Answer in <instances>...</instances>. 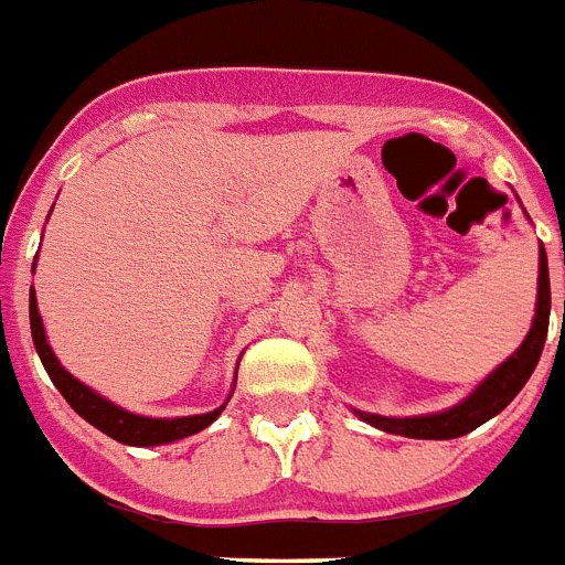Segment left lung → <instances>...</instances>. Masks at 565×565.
<instances>
[{
	"label": "left lung",
	"instance_id": "1",
	"mask_svg": "<svg viewBox=\"0 0 565 565\" xmlns=\"http://www.w3.org/2000/svg\"><path fill=\"white\" fill-rule=\"evenodd\" d=\"M550 308H552V291H550V266H546V252L541 243V274H537V308L532 328L526 333L524 344L510 355L501 366H495L482 384L476 386L462 403L445 408L437 414H420V417H381V414L359 412L361 420L370 426L381 428L386 434H401V437L412 439H454L462 434L473 431L490 417L504 412L510 401L524 390L530 375L535 372L537 359L546 344V330H550Z\"/></svg>",
	"mask_w": 565,
	"mask_h": 565
}]
</instances>
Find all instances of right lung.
I'll list each match as a JSON object with an SVG mask.
<instances>
[{
    "instance_id": "1",
    "label": "right lung",
    "mask_w": 565,
    "mask_h": 565,
    "mask_svg": "<svg viewBox=\"0 0 565 565\" xmlns=\"http://www.w3.org/2000/svg\"><path fill=\"white\" fill-rule=\"evenodd\" d=\"M30 330H33L35 353H39L46 375L53 377V384L58 386V392L64 395V401L81 414L83 420L92 423L95 428H100L103 434H108V437L117 439V443L139 445V448L175 443V439L193 437V434L204 431V428L224 412L226 403L215 408V412L193 414V417H173V420H159V417H142V414H134L120 406H114L111 401H106V397L97 395L95 390L81 384L75 375H70V372L61 366V361L55 359V353L50 350V344H46L44 324H41L39 305H35V291H30Z\"/></svg>"
}]
</instances>
